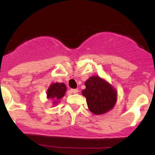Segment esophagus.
Wrapping results in <instances>:
<instances>
[{"mask_svg":"<svg viewBox=\"0 0 155 155\" xmlns=\"http://www.w3.org/2000/svg\"><path fill=\"white\" fill-rule=\"evenodd\" d=\"M71 91L73 93H77V92H79V90H78V89H71Z\"/></svg>","mask_w":155,"mask_h":155,"instance_id":"esophagus-1","label":"esophagus"}]
</instances>
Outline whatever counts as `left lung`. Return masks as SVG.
<instances>
[{"instance_id":"1","label":"left lung","mask_w":155,"mask_h":155,"mask_svg":"<svg viewBox=\"0 0 155 155\" xmlns=\"http://www.w3.org/2000/svg\"><path fill=\"white\" fill-rule=\"evenodd\" d=\"M82 95L86 97L89 110L94 114L107 113L114 107L117 91L110 83L98 76H92L85 81Z\"/></svg>"}]
</instances>
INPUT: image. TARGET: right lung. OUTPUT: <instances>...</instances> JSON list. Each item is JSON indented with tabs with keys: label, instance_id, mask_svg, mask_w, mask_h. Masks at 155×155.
<instances>
[{
	"label": "right lung",
	"instance_id": "1",
	"mask_svg": "<svg viewBox=\"0 0 155 155\" xmlns=\"http://www.w3.org/2000/svg\"><path fill=\"white\" fill-rule=\"evenodd\" d=\"M67 88L64 83H52L48 88L47 92V97L49 100H53L52 104L57 105L60 100L65 95Z\"/></svg>",
	"mask_w": 155,
	"mask_h": 155
}]
</instances>
